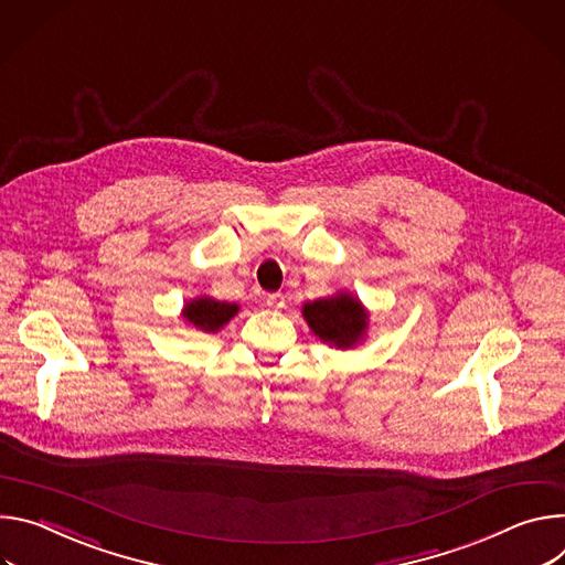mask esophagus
I'll use <instances>...</instances> for the list:
<instances>
[{
    "label": "esophagus",
    "instance_id": "obj_1",
    "mask_svg": "<svg viewBox=\"0 0 565 565\" xmlns=\"http://www.w3.org/2000/svg\"><path fill=\"white\" fill-rule=\"evenodd\" d=\"M265 302H267V307H271V309H280V307H285V296H282V294H269V296L265 298Z\"/></svg>",
    "mask_w": 565,
    "mask_h": 565
}]
</instances>
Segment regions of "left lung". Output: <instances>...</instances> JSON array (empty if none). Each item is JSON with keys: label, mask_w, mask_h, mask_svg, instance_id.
<instances>
[{"label": "left lung", "mask_w": 565, "mask_h": 565, "mask_svg": "<svg viewBox=\"0 0 565 565\" xmlns=\"http://www.w3.org/2000/svg\"><path fill=\"white\" fill-rule=\"evenodd\" d=\"M302 319L326 345L337 350L359 348L370 328V315L359 296L337 291L302 305Z\"/></svg>", "instance_id": "obj_1"}]
</instances>
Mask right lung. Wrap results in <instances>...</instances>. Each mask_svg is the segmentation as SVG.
Listing matches in <instances>:
<instances>
[{
    "label": "right lung",
    "mask_w": 565,
    "mask_h": 565,
    "mask_svg": "<svg viewBox=\"0 0 565 565\" xmlns=\"http://www.w3.org/2000/svg\"><path fill=\"white\" fill-rule=\"evenodd\" d=\"M239 311V305L217 300L213 296H195L185 300L181 307V319L188 328L198 332L215 334L220 332L235 315Z\"/></svg>",
    "instance_id": "obj_1"
}]
</instances>
